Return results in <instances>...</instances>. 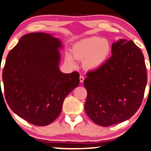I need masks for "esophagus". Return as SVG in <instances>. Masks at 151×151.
I'll return each instance as SVG.
<instances>
[{
    "label": "esophagus",
    "mask_w": 151,
    "mask_h": 151,
    "mask_svg": "<svg viewBox=\"0 0 151 151\" xmlns=\"http://www.w3.org/2000/svg\"><path fill=\"white\" fill-rule=\"evenodd\" d=\"M84 79H85L84 76H82V75L80 76V82H81V83H83V81H84Z\"/></svg>",
    "instance_id": "34e87169"
}]
</instances>
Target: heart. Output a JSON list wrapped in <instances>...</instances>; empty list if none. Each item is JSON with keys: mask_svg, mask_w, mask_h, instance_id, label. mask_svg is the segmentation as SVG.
Listing matches in <instances>:
<instances>
[{"mask_svg": "<svg viewBox=\"0 0 151 151\" xmlns=\"http://www.w3.org/2000/svg\"><path fill=\"white\" fill-rule=\"evenodd\" d=\"M111 50L109 41L100 37H90L76 43L73 48V54L76 59L83 60V66L86 69H97L102 66ZM67 60L74 65L70 55H67Z\"/></svg>", "mask_w": 151, "mask_h": 151, "instance_id": "b5f03b06", "label": "heart"}]
</instances>
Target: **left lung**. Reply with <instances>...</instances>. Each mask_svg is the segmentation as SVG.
Listing matches in <instances>:
<instances>
[{
  "mask_svg": "<svg viewBox=\"0 0 151 151\" xmlns=\"http://www.w3.org/2000/svg\"><path fill=\"white\" fill-rule=\"evenodd\" d=\"M84 109L95 124L108 127L132 117L140 107L147 84L144 56L132 41L112 44V56L86 74Z\"/></svg>",
  "mask_w": 151,
  "mask_h": 151,
  "instance_id": "8db88e82",
  "label": "left lung"
}]
</instances>
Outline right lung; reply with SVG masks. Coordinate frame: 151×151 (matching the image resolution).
Listing matches in <instances>:
<instances>
[{
  "instance_id": "obj_1",
  "label": "right lung",
  "mask_w": 151,
  "mask_h": 151,
  "mask_svg": "<svg viewBox=\"0 0 151 151\" xmlns=\"http://www.w3.org/2000/svg\"><path fill=\"white\" fill-rule=\"evenodd\" d=\"M62 46L51 34L32 32L23 35L6 57L2 76L6 102L33 125L54 122L65 97L79 85L78 73L60 70Z\"/></svg>"
}]
</instances>
